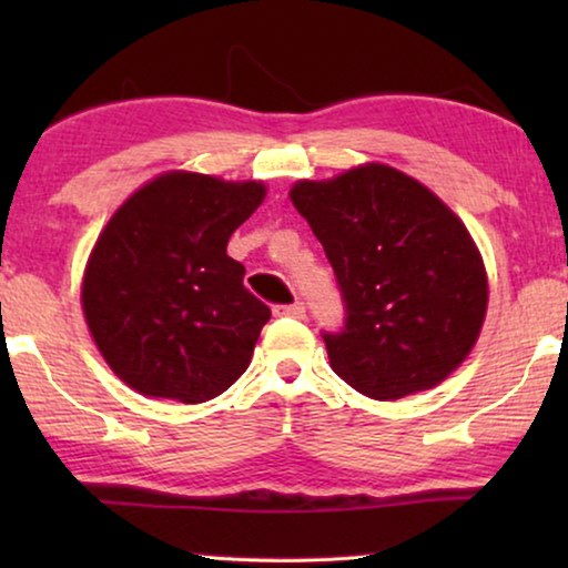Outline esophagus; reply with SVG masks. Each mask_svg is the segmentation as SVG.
Masks as SVG:
<instances>
[{
  "instance_id": "1",
  "label": "esophagus",
  "mask_w": 568,
  "mask_h": 568,
  "mask_svg": "<svg viewBox=\"0 0 568 568\" xmlns=\"http://www.w3.org/2000/svg\"><path fill=\"white\" fill-rule=\"evenodd\" d=\"M274 315L278 317H302L305 315V302H292V305H276Z\"/></svg>"
}]
</instances>
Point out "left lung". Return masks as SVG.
Returning <instances> with one entry per match:
<instances>
[{"instance_id": "1", "label": "left lung", "mask_w": 568, "mask_h": 568, "mask_svg": "<svg viewBox=\"0 0 568 568\" xmlns=\"http://www.w3.org/2000/svg\"><path fill=\"white\" fill-rule=\"evenodd\" d=\"M292 204L321 240L344 300L323 331L336 375L375 400L442 383L476 344L488 284L465 224L414 178L362 165L300 181Z\"/></svg>"}]
</instances>
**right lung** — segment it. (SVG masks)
<instances>
[{
	"instance_id": "add662e5",
	"label": "right lung",
	"mask_w": 568,
	"mask_h": 568,
	"mask_svg": "<svg viewBox=\"0 0 568 568\" xmlns=\"http://www.w3.org/2000/svg\"><path fill=\"white\" fill-rule=\"evenodd\" d=\"M263 183L165 173L105 224L82 282L90 333L111 369L152 398L204 403L251 364L271 310L245 290L230 235Z\"/></svg>"
}]
</instances>
